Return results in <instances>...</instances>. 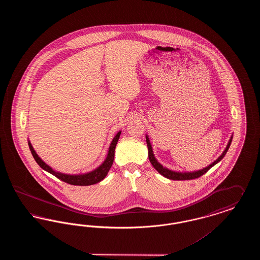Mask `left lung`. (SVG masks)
I'll list each match as a JSON object with an SVG mask.
<instances>
[{
    "instance_id": "1",
    "label": "left lung",
    "mask_w": 260,
    "mask_h": 260,
    "mask_svg": "<svg viewBox=\"0 0 260 260\" xmlns=\"http://www.w3.org/2000/svg\"><path fill=\"white\" fill-rule=\"evenodd\" d=\"M232 138L233 136H231L227 146L225 150L223 151L222 154L220 155V157H218V159L216 161H213L212 164H210L209 167L203 169V170H200L197 172H193V173H176V172H173V171H170L169 169H166L161 166V164L159 161L156 160V158L154 157V154H153V150H152V146H151V143H150V140H149L148 136H146V142H147V147H148V158L149 161L152 164V166L155 168L156 171H158V173H161L162 176L169 178V179H173V180H190V179H195V178H198L200 176H202L203 174L207 173L210 169H211L214 165H216L218 161H221L223 159V157L225 156V154L227 153L228 149L231 145V142H232Z\"/></svg>"
}]
</instances>
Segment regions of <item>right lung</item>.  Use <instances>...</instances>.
Wrapping results in <instances>:
<instances>
[{
  "mask_svg": "<svg viewBox=\"0 0 260 260\" xmlns=\"http://www.w3.org/2000/svg\"><path fill=\"white\" fill-rule=\"evenodd\" d=\"M121 136V132H119L116 136L113 138L110 147H109V151H108V155L105 159V161H103V164L99 167L96 170L90 172V173H85V174H64L61 173H56L54 172L50 166H48L45 161H43L39 156L37 153L35 152V150L33 148V146L31 145L30 141L28 142L29 148L30 151L35 159V161H37L38 165L45 170L46 172L51 173L52 175L56 176L58 179H60L62 181L71 184V185H79V186H88L99 183V181H101L102 179L105 178V176L107 175V173L109 172V170L111 169L113 161H114V155H115V148L117 145V142L119 140V137Z\"/></svg>",
  "mask_w": 260,
  "mask_h": 260,
  "instance_id": "obj_1",
  "label": "right lung"
}]
</instances>
